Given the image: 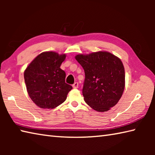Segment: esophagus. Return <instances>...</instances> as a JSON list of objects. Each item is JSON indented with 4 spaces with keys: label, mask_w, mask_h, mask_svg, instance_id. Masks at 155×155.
<instances>
[{
    "label": "esophagus",
    "mask_w": 155,
    "mask_h": 155,
    "mask_svg": "<svg viewBox=\"0 0 155 155\" xmlns=\"http://www.w3.org/2000/svg\"><path fill=\"white\" fill-rule=\"evenodd\" d=\"M72 87H73V88H74V89L78 88V83H77V82L74 83L72 85Z\"/></svg>",
    "instance_id": "1"
}]
</instances>
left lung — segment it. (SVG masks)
Masks as SVG:
<instances>
[{"instance_id": "obj_1", "label": "left lung", "mask_w": 155, "mask_h": 155, "mask_svg": "<svg viewBox=\"0 0 155 155\" xmlns=\"http://www.w3.org/2000/svg\"><path fill=\"white\" fill-rule=\"evenodd\" d=\"M75 59L85 71L83 95L85 103L96 111H109L118 103L124 90L122 61L107 51L79 54Z\"/></svg>"}]
</instances>
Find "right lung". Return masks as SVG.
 I'll return each instance as SVG.
<instances>
[{"label":"right lung","mask_w":155,"mask_h":155,"mask_svg":"<svg viewBox=\"0 0 155 155\" xmlns=\"http://www.w3.org/2000/svg\"><path fill=\"white\" fill-rule=\"evenodd\" d=\"M66 54L46 51L38 54L25 70L28 96L41 109H54L62 104L72 90L65 83V72L60 68Z\"/></svg>","instance_id":"right-lung-1"}]
</instances>
